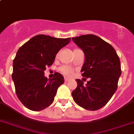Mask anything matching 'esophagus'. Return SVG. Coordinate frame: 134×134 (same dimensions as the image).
Instances as JSON below:
<instances>
[{
	"instance_id": "34e87169",
	"label": "esophagus",
	"mask_w": 134,
	"mask_h": 134,
	"mask_svg": "<svg viewBox=\"0 0 134 134\" xmlns=\"http://www.w3.org/2000/svg\"><path fill=\"white\" fill-rule=\"evenodd\" d=\"M69 80H70V79L67 78V77H65V81H66V82H67V81H69Z\"/></svg>"
}]
</instances>
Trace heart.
<instances>
[{
    "mask_svg": "<svg viewBox=\"0 0 134 134\" xmlns=\"http://www.w3.org/2000/svg\"><path fill=\"white\" fill-rule=\"evenodd\" d=\"M60 71L63 73V74L65 75H67V76H70L73 73V70L71 68H70L69 67H67V66H65V67H63L60 68Z\"/></svg>",
    "mask_w": 134,
    "mask_h": 134,
    "instance_id": "obj_1",
    "label": "heart"
}]
</instances>
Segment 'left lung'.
<instances>
[{"mask_svg": "<svg viewBox=\"0 0 134 134\" xmlns=\"http://www.w3.org/2000/svg\"><path fill=\"white\" fill-rule=\"evenodd\" d=\"M85 55L81 71L89 78L86 85L76 79L77 87L71 95L78 105L88 110H97L108 103L117 88L121 76L120 60L114 48L93 34L72 38Z\"/></svg>", "mask_w": 134, "mask_h": 134, "instance_id": "left-lung-1", "label": "left lung"}]
</instances>
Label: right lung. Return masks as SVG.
Masks as SVG:
<instances>
[{
    "instance_id": "obj_1",
    "label": "right lung",
    "mask_w": 134,
    "mask_h": 134,
    "mask_svg": "<svg viewBox=\"0 0 134 134\" xmlns=\"http://www.w3.org/2000/svg\"><path fill=\"white\" fill-rule=\"evenodd\" d=\"M71 38H58L37 35L20 47L13 60L12 78L18 98L26 108L41 111L53 103L64 77L55 72L53 79L44 76L46 67L53 65L60 49Z\"/></svg>"
}]
</instances>
